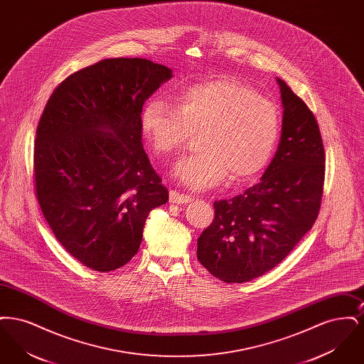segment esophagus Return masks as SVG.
<instances>
[{
  "label": "esophagus",
  "mask_w": 364,
  "mask_h": 364,
  "mask_svg": "<svg viewBox=\"0 0 364 364\" xmlns=\"http://www.w3.org/2000/svg\"><path fill=\"white\" fill-rule=\"evenodd\" d=\"M190 195H186V193H180L178 191L171 190L169 192V202L171 203H176V205H183V203H187L190 202Z\"/></svg>",
  "instance_id": "1"
}]
</instances>
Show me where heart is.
Listing matches in <instances>:
<instances>
[{
	"mask_svg": "<svg viewBox=\"0 0 364 364\" xmlns=\"http://www.w3.org/2000/svg\"><path fill=\"white\" fill-rule=\"evenodd\" d=\"M140 122L156 156L177 154L199 135V153L176 165L177 178L196 191L220 184L228 174L233 183L257 176L273 156L281 129L277 106L229 77L186 87L176 107L149 101Z\"/></svg>",
	"mask_w": 364,
	"mask_h": 364,
	"instance_id": "1",
	"label": "heart"
}]
</instances>
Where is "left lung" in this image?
I'll return each instance as SVG.
<instances>
[{"label":"left lung","instance_id":"1","mask_svg":"<svg viewBox=\"0 0 364 364\" xmlns=\"http://www.w3.org/2000/svg\"><path fill=\"white\" fill-rule=\"evenodd\" d=\"M284 106L276 156L258 184L214 202L213 223L198 239V260L214 277L240 284L274 269L318 218L325 149L306 102L277 79Z\"/></svg>","mask_w":364,"mask_h":364}]
</instances>
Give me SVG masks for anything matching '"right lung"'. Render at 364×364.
Returning a JSON list of instances; mask_svg holds the SVG:
<instances>
[{
    "label": "right lung",
    "mask_w": 364,
    "mask_h": 364,
    "mask_svg": "<svg viewBox=\"0 0 364 364\" xmlns=\"http://www.w3.org/2000/svg\"><path fill=\"white\" fill-rule=\"evenodd\" d=\"M171 77L146 58H106L55 87L38 122L35 196L55 239L95 272L132 259L149 213L168 202L140 113Z\"/></svg>",
    "instance_id": "1"
}]
</instances>
